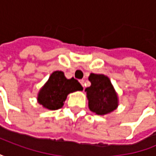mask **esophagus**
<instances>
[{
	"label": "esophagus",
	"instance_id": "obj_1",
	"mask_svg": "<svg viewBox=\"0 0 156 156\" xmlns=\"http://www.w3.org/2000/svg\"><path fill=\"white\" fill-rule=\"evenodd\" d=\"M80 83L82 84V87H84V80H80Z\"/></svg>",
	"mask_w": 156,
	"mask_h": 156
}]
</instances>
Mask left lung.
Instances as JSON below:
<instances>
[{"label":"left lung","instance_id":"8db88e82","mask_svg":"<svg viewBox=\"0 0 156 156\" xmlns=\"http://www.w3.org/2000/svg\"><path fill=\"white\" fill-rule=\"evenodd\" d=\"M89 81L91 85L86 88L89 108L98 115H105L117 109L118 95L109 77L105 74H90Z\"/></svg>","mask_w":156,"mask_h":156}]
</instances>
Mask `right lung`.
Wrapping results in <instances>:
<instances>
[{"label": "right lung", "instance_id": "obj_1", "mask_svg": "<svg viewBox=\"0 0 156 156\" xmlns=\"http://www.w3.org/2000/svg\"><path fill=\"white\" fill-rule=\"evenodd\" d=\"M82 90L83 88L77 80L66 79L62 71H55L39 90L37 102L45 109L58 110L63 106L69 93Z\"/></svg>", "mask_w": 156, "mask_h": 156}]
</instances>
